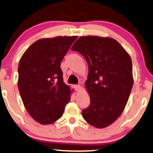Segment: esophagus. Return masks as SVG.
I'll use <instances>...</instances> for the list:
<instances>
[{"instance_id":"esophagus-1","label":"esophagus","mask_w":153,"mask_h":153,"mask_svg":"<svg viewBox=\"0 0 153 153\" xmlns=\"http://www.w3.org/2000/svg\"><path fill=\"white\" fill-rule=\"evenodd\" d=\"M81 88H82V87H81V85H79V84H77V85L74 86V89L76 91H79Z\"/></svg>"}]
</instances>
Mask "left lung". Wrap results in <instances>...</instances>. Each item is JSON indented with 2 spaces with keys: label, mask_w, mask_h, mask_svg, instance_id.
Segmentation results:
<instances>
[{
  "label": "left lung",
  "mask_w": 153,
  "mask_h": 153,
  "mask_svg": "<svg viewBox=\"0 0 153 153\" xmlns=\"http://www.w3.org/2000/svg\"><path fill=\"white\" fill-rule=\"evenodd\" d=\"M71 50L80 53L88 63L85 87L90 105L82 110L89 125L104 128L123 113L132 85V64L130 55L112 38L82 36Z\"/></svg>",
  "instance_id": "obj_1"
}]
</instances>
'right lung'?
I'll return each mask as SVG.
<instances>
[{"label": "right lung", "instance_id": "right-lung-1", "mask_svg": "<svg viewBox=\"0 0 153 153\" xmlns=\"http://www.w3.org/2000/svg\"><path fill=\"white\" fill-rule=\"evenodd\" d=\"M77 36L39 39L19 62L18 87L24 107L34 120L49 125L62 117L70 101L61 62Z\"/></svg>", "mask_w": 153, "mask_h": 153}]
</instances>
